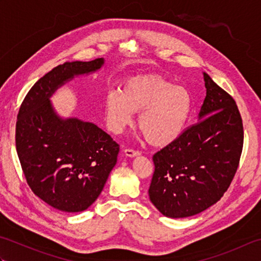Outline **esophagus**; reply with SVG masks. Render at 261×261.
<instances>
[{
	"label": "esophagus",
	"instance_id": "34e87169",
	"mask_svg": "<svg viewBox=\"0 0 261 261\" xmlns=\"http://www.w3.org/2000/svg\"><path fill=\"white\" fill-rule=\"evenodd\" d=\"M124 154L126 157H130V158H134L137 156H140V151L138 150H134V149H124Z\"/></svg>",
	"mask_w": 261,
	"mask_h": 261
}]
</instances>
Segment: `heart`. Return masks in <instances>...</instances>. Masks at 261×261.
Listing matches in <instances>:
<instances>
[{
    "label": "heart",
    "mask_w": 261,
    "mask_h": 261,
    "mask_svg": "<svg viewBox=\"0 0 261 261\" xmlns=\"http://www.w3.org/2000/svg\"><path fill=\"white\" fill-rule=\"evenodd\" d=\"M192 98L185 87L158 74H140L122 83L120 92L104 99L108 129L120 135L138 116V126L148 143L165 147L178 139L191 112Z\"/></svg>",
    "instance_id": "obj_1"
}]
</instances>
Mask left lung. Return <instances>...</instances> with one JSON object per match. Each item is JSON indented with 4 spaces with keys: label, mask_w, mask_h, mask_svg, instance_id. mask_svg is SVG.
<instances>
[{
    "label": "left lung",
    "mask_w": 261,
    "mask_h": 261,
    "mask_svg": "<svg viewBox=\"0 0 261 261\" xmlns=\"http://www.w3.org/2000/svg\"><path fill=\"white\" fill-rule=\"evenodd\" d=\"M206 96L198 121L153 154L149 197L167 218H187L215 204L239 166L243 125L236 101L203 73Z\"/></svg>",
    "instance_id": "obj_1"
}]
</instances>
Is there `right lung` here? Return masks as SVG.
Listing matches in <instances>:
<instances>
[{
    "mask_svg": "<svg viewBox=\"0 0 261 261\" xmlns=\"http://www.w3.org/2000/svg\"><path fill=\"white\" fill-rule=\"evenodd\" d=\"M103 65L104 59L97 58L57 66L31 87L19 110L15 146L28 185L63 212H82L96 201L120 148L94 123L60 118L50 97L75 76L94 73Z\"/></svg>",
    "mask_w": 261,
    "mask_h": 261,
    "instance_id": "1",
    "label": "right lung"
}]
</instances>
